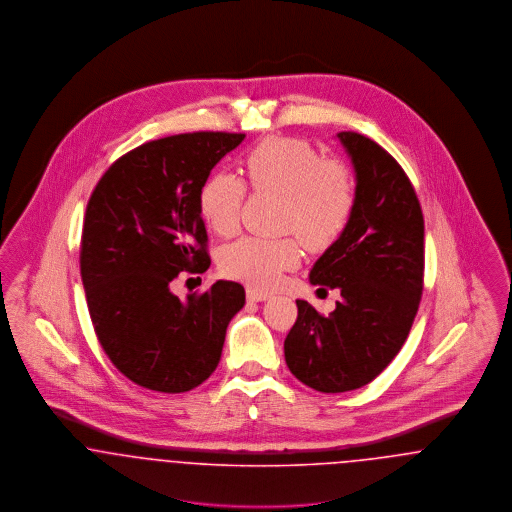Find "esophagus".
Returning <instances> with one entry per match:
<instances>
[{"label":"esophagus","mask_w":512,"mask_h":512,"mask_svg":"<svg viewBox=\"0 0 512 512\" xmlns=\"http://www.w3.org/2000/svg\"><path fill=\"white\" fill-rule=\"evenodd\" d=\"M247 299H251V301H265L270 297V293L263 292V290H257V288H251V286H247Z\"/></svg>","instance_id":"34e87169"}]
</instances>
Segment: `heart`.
Here are the masks:
<instances>
[{
    "instance_id": "heart-1",
    "label": "heart",
    "mask_w": 512,
    "mask_h": 512,
    "mask_svg": "<svg viewBox=\"0 0 512 512\" xmlns=\"http://www.w3.org/2000/svg\"><path fill=\"white\" fill-rule=\"evenodd\" d=\"M249 184L261 194L284 195L282 230L292 232L309 251H326L345 234L357 207V180L351 167L322 157L303 138H272L245 157ZM245 199L242 178L219 172L207 180L199 209L219 236H232L240 226ZM299 244L292 236L267 240L247 236L222 251L226 276L268 288L282 272L299 265Z\"/></svg>"
}]
</instances>
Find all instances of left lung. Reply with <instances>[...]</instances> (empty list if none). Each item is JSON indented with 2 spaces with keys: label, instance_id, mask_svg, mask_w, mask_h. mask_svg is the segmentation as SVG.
Listing matches in <instances>:
<instances>
[{
  "label": "left lung",
  "instance_id": "obj_1",
  "mask_svg": "<svg viewBox=\"0 0 512 512\" xmlns=\"http://www.w3.org/2000/svg\"><path fill=\"white\" fill-rule=\"evenodd\" d=\"M338 138L357 172V207L309 278L318 290L338 288L340 299L330 315L297 299L284 341L293 376L322 393L363 388L390 365L424 288V217L409 176L363 134L349 130Z\"/></svg>",
  "mask_w": 512,
  "mask_h": 512
}]
</instances>
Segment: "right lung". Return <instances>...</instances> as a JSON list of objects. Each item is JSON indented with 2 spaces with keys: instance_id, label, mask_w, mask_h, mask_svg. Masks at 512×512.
Masks as SVG:
<instances>
[{
  "instance_id": "right-lung-1",
  "label": "right lung",
  "mask_w": 512,
  "mask_h": 512,
  "mask_svg": "<svg viewBox=\"0 0 512 512\" xmlns=\"http://www.w3.org/2000/svg\"><path fill=\"white\" fill-rule=\"evenodd\" d=\"M245 134L188 132L124 153L90 195L80 274L109 361L147 390L184 393L219 365L226 326L244 307L238 282L219 280L186 301L180 272L211 265L199 195L209 172Z\"/></svg>"
}]
</instances>
